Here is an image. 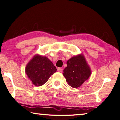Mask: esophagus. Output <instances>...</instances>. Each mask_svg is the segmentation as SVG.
<instances>
[{"instance_id": "1", "label": "esophagus", "mask_w": 120, "mask_h": 120, "mask_svg": "<svg viewBox=\"0 0 120 120\" xmlns=\"http://www.w3.org/2000/svg\"><path fill=\"white\" fill-rule=\"evenodd\" d=\"M57 71L58 72H62L63 71V69L61 68H57Z\"/></svg>"}]
</instances>
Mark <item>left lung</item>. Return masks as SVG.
Listing matches in <instances>:
<instances>
[{"instance_id":"8db88e82","label":"left lung","mask_w":120,"mask_h":120,"mask_svg":"<svg viewBox=\"0 0 120 120\" xmlns=\"http://www.w3.org/2000/svg\"><path fill=\"white\" fill-rule=\"evenodd\" d=\"M64 69L63 75L72 87L77 88L87 80L91 72L82 55L75 56L68 60Z\"/></svg>"}]
</instances>
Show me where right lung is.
<instances>
[{"mask_svg": "<svg viewBox=\"0 0 120 120\" xmlns=\"http://www.w3.org/2000/svg\"><path fill=\"white\" fill-rule=\"evenodd\" d=\"M56 71L55 66L48 58L40 56H35L26 68L27 76L36 86L43 85Z\"/></svg>", "mask_w": 120, "mask_h": 120, "instance_id": "right-lung-1", "label": "right lung"}]
</instances>
